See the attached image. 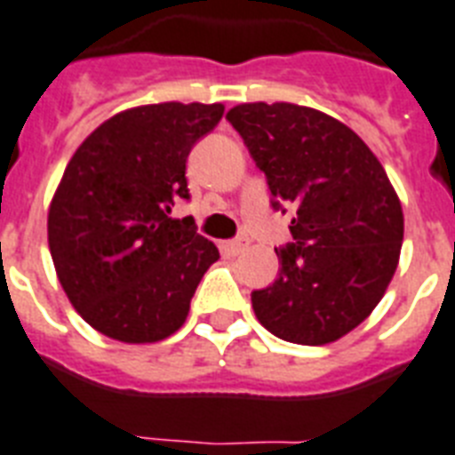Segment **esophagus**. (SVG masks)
<instances>
[{"label": "esophagus", "instance_id": "34e87169", "mask_svg": "<svg viewBox=\"0 0 455 455\" xmlns=\"http://www.w3.org/2000/svg\"><path fill=\"white\" fill-rule=\"evenodd\" d=\"M247 238H238V240H228V243H224V250H228L231 254H240V252H245L247 250Z\"/></svg>", "mask_w": 455, "mask_h": 455}]
</instances>
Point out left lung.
Listing matches in <instances>:
<instances>
[{"label":"left lung","instance_id":"left-lung-1","mask_svg":"<svg viewBox=\"0 0 455 455\" xmlns=\"http://www.w3.org/2000/svg\"><path fill=\"white\" fill-rule=\"evenodd\" d=\"M227 119L264 170L273 205L294 208V243L275 250V283L252 291L254 315L283 341H339L371 315L400 264V196L360 135L320 109L243 102Z\"/></svg>","mask_w":455,"mask_h":455}]
</instances>
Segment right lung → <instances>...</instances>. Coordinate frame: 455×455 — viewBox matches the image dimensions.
Segmentation results:
<instances>
[{
  "label": "right lung",
  "mask_w": 455,
  "mask_h": 455,
  "mask_svg": "<svg viewBox=\"0 0 455 455\" xmlns=\"http://www.w3.org/2000/svg\"><path fill=\"white\" fill-rule=\"evenodd\" d=\"M221 114V102L131 107L69 158L48 208V247L69 304L100 334L156 343L189 315L220 250L170 212L189 196L191 147Z\"/></svg>",
  "instance_id": "add662e5"
}]
</instances>
